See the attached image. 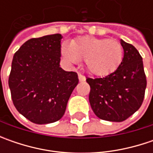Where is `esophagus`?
Instances as JSON below:
<instances>
[{
  "instance_id": "34e87169",
  "label": "esophagus",
  "mask_w": 153,
  "mask_h": 153,
  "mask_svg": "<svg viewBox=\"0 0 153 153\" xmlns=\"http://www.w3.org/2000/svg\"><path fill=\"white\" fill-rule=\"evenodd\" d=\"M78 79H79L80 82H84L86 80V77L82 74H78Z\"/></svg>"
}]
</instances>
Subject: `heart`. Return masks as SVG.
I'll return each instance as SVG.
<instances>
[{"mask_svg": "<svg viewBox=\"0 0 153 153\" xmlns=\"http://www.w3.org/2000/svg\"><path fill=\"white\" fill-rule=\"evenodd\" d=\"M62 55L74 63L83 60L87 71L93 75L104 76L115 71L123 60L122 45L114 40L82 36L62 45Z\"/></svg>", "mask_w": 153, "mask_h": 153, "instance_id": "obj_1", "label": "heart"}]
</instances>
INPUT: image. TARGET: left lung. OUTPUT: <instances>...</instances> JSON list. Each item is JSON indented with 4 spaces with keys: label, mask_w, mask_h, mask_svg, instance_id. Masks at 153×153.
Segmentation results:
<instances>
[{
    "label": "left lung",
    "mask_w": 153,
    "mask_h": 153,
    "mask_svg": "<svg viewBox=\"0 0 153 153\" xmlns=\"http://www.w3.org/2000/svg\"><path fill=\"white\" fill-rule=\"evenodd\" d=\"M124 50L120 65L105 77H86L89 103L99 118L123 122L141 106L146 88L142 57L133 45L121 40Z\"/></svg>",
    "instance_id": "8db88e82"
}]
</instances>
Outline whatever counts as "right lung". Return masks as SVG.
Segmentation results:
<instances>
[{
	"instance_id": "add662e5",
	"label": "right lung",
	"mask_w": 153,
	"mask_h": 153,
	"mask_svg": "<svg viewBox=\"0 0 153 153\" xmlns=\"http://www.w3.org/2000/svg\"><path fill=\"white\" fill-rule=\"evenodd\" d=\"M62 36L25 42L14 53L8 85L18 111L36 124L59 121L65 114L77 73L59 67Z\"/></svg>"
}]
</instances>
